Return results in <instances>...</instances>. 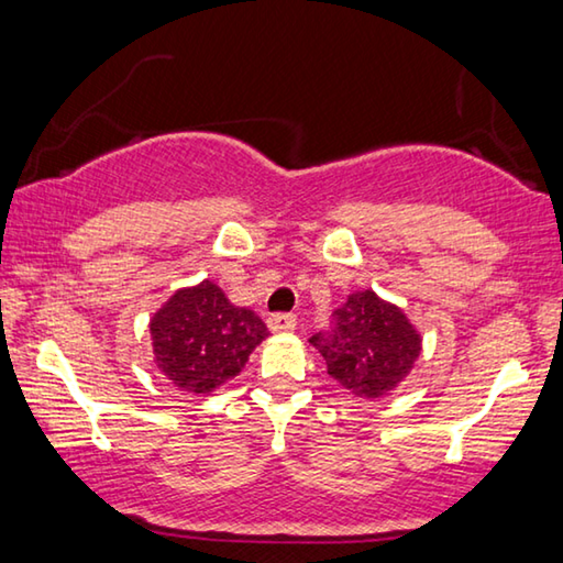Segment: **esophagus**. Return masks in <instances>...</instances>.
Returning <instances> with one entry per match:
<instances>
[{
  "label": "esophagus",
  "mask_w": 563,
  "mask_h": 563,
  "mask_svg": "<svg viewBox=\"0 0 563 563\" xmlns=\"http://www.w3.org/2000/svg\"><path fill=\"white\" fill-rule=\"evenodd\" d=\"M295 322H298V318L292 312H275V316L268 318V328L273 332H288L295 328Z\"/></svg>",
  "instance_id": "esophagus-1"
}]
</instances>
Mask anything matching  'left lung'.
<instances>
[{
  "instance_id": "8db88e82",
  "label": "left lung",
  "mask_w": 563,
  "mask_h": 563,
  "mask_svg": "<svg viewBox=\"0 0 563 563\" xmlns=\"http://www.w3.org/2000/svg\"><path fill=\"white\" fill-rule=\"evenodd\" d=\"M328 375L352 397L379 399L412 373L422 335L395 302L375 290H355L335 310V328L310 338Z\"/></svg>"
}]
</instances>
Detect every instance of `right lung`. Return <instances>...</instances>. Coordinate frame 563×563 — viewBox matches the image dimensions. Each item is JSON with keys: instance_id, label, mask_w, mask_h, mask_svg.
<instances>
[{"instance_id": "obj_1", "label": "right lung", "mask_w": 563, "mask_h": 563, "mask_svg": "<svg viewBox=\"0 0 563 563\" xmlns=\"http://www.w3.org/2000/svg\"><path fill=\"white\" fill-rule=\"evenodd\" d=\"M158 373L180 393L208 395L245 367L268 338L253 310L238 308L213 280L180 288L148 322Z\"/></svg>"}]
</instances>
